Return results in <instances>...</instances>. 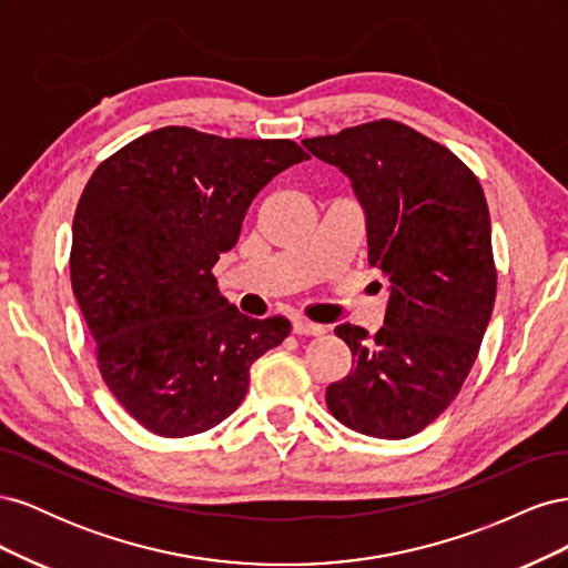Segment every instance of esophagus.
<instances>
[{
    "instance_id": "34e87169",
    "label": "esophagus",
    "mask_w": 568,
    "mask_h": 568,
    "mask_svg": "<svg viewBox=\"0 0 568 568\" xmlns=\"http://www.w3.org/2000/svg\"><path fill=\"white\" fill-rule=\"evenodd\" d=\"M294 334H298V336H320V334H324V326L315 324V322H307L303 317H294Z\"/></svg>"
}]
</instances>
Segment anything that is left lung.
I'll list each match as a JSON object with an SVG mask.
<instances>
[{"mask_svg": "<svg viewBox=\"0 0 568 568\" xmlns=\"http://www.w3.org/2000/svg\"><path fill=\"white\" fill-rule=\"evenodd\" d=\"M303 146L351 180L369 265L388 280L374 338L348 322L334 329L353 367L326 388V407L357 434L409 438L455 400L490 322L497 272L484 189L450 149L386 118Z\"/></svg>", "mask_w": 568, "mask_h": 568, "instance_id": "1", "label": "left lung"}]
</instances>
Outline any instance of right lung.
<instances>
[{
	"label": "right lung",
	"mask_w": 568,
	"mask_h": 568,
	"mask_svg": "<svg viewBox=\"0 0 568 568\" xmlns=\"http://www.w3.org/2000/svg\"><path fill=\"white\" fill-rule=\"evenodd\" d=\"M311 156L291 140L161 128L101 163L73 217L71 282L115 400L151 434L227 419L251 365L288 336L220 296L213 265L239 242L255 194Z\"/></svg>",
	"instance_id": "obj_1"
}]
</instances>
